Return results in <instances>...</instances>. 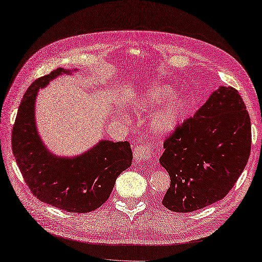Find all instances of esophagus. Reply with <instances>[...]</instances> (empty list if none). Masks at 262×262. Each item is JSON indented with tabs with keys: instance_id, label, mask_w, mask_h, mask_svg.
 Segmentation results:
<instances>
[{
	"instance_id": "34e87169",
	"label": "esophagus",
	"mask_w": 262,
	"mask_h": 262,
	"mask_svg": "<svg viewBox=\"0 0 262 262\" xmlns=\"http://www.w3.org/2000/svg\"><path fill=\"white\" fill-rule=\"evenodd\" d=\"M151 153H152V148L149 143L139 144L136 146L135 150H133V159H135V161L137 163L149 161L151 159Z\"/></svg>"
}]
</instances>
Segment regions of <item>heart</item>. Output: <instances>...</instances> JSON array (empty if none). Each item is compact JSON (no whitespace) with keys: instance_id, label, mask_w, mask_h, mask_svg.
Wrapping results in <instances>:
<instances>
[{"instance_id":"1","label":"heart","mask_w":262,"mask_h":262,"mask_svg":"<svg viewBox=\"0 0 262 262\" xmlns=\"http://www.w3.org/2000/svg\"><path fill=\"white\" fill-rule=\"evenodd\" d=\"M174 90L169 85L158 84L148 89L141 97L140 101L146 107H155L170 99L159 109L151 114L149 126L151 132L156 137H165L173 132L188 110L189 101L183 95H176Z\"/></svg>"}]
</instances>
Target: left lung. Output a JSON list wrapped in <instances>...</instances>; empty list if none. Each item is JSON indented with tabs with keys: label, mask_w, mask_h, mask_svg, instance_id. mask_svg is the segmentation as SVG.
<instances>
[{
	"label": "left lung",
	"mask_w": 262,
	"mask_h": 262,
	"mask_svg": "<svg viewBox=\"0 0 262 262\" xmlns=\"http://www.w3.org/2000/svg\"><path fill=\"white\" fill-rule=\"evenodd\" d=\"M160 164L171 183L162 205L191 212L225 198L244 171L251 150V123L239 92L219 86L193 118L165 139Z\"/></svg>",
	"instance_id": "left-lung-1"
}]
</instances>
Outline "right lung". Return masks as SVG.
<instances>
[{
	"label": "right lung",
	"mask_w": 262,
	"mask_h": 262,
	"mask_svg": "<svg viewBox=\"0 0 262 262\" xmlns=\"http://www.w3.org/2000/svg\"><path fill=\"white\" fill-rule=\"evenodd\" d=\"M71 73L59 68L29 86L12 130V150L25 183L37 199L64 211L85 213L109 199L117 178L131 165L132 151L127 141L101 140L76 157L50 152L35 124L37 91L59 75Z\"/></svg>",
	"instance_id": "right-lung-1"
}]
</instances>
